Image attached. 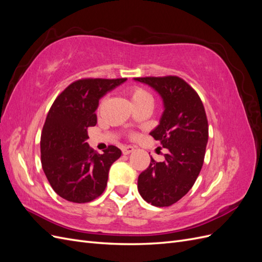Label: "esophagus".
Segmentation results:
<instances>
[{"instance_id": "1", "label": "esophagus", "mask_w": 262, "mask_h": 262, "mask_svg": "<svg viewBox=\"0 0 262 262\" xmlns=\"http://www.w3.org/2000/svg\"><path fill=\"white\" fill-rule=\"evenodd\" d=\"M133 150H134V147L131 146V145L123 146V147H122V153H123V155H128V154L132 153Z\"/></svg>"}]
</instances>
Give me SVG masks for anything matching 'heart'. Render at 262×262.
<instances>
[{
	"mask_svg": "<svg viewBox=\"0 0 262 262\" xmlns=\"http://www.w3.org/2000/svg\"><path fill=\"white\" fill-rule=\"evenodd\" d=\"M128 94L133 106H136L140 104V102H143V101H152L149 94L145 90L141 89V87H138V86H134L129 89Z\"/></svg>",
	"mask_w": 262,
	"mask_h": 262,
	"instance_id": "obj_1",
	"label": "heart"
}]
</instances>
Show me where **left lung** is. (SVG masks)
<instances>
[{
	"instance_id": "1",
	"label": "left lung",
	"mask_w": 262,
	"mask_h": 262,
	"mask_svg": "<svg viewBox=\"0 0 262 262\" xmlns=\"http://www.w3.org/2000/svg\"><path fill=\"white\" fill-rule=\"evenodd\" d=\"M161 95L164 113L160 124L150 132L164 148V162L150 157L148 167L140 173L141 196L155 207H169L192 188L202 168L209 139L207 115L199 95L178 76L137 77Z\"/></svg>"
}]
</instances>
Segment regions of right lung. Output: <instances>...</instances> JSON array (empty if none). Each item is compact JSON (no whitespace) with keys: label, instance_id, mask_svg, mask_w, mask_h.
I'll return each mask as SVG.
<instances>
[{"label":"right lung","instance_id":"right-lung-1","mask_svg":"<svg viewBox=\"0 0 262 262\" xmlns=\"http://www.w3.org/2000/svg\"><path fill=\"white\" fill-rule=\"evenodd\" d=\"M126 78H82L55 98L42 128L41 165L50 186L63 199L91 202L107 186L110 166L121 156L109 145L99 154L90 147L87 128L97 123L99 99Z\"/></svg>","mask_w":262,"mask_h":262}]
</instances>
